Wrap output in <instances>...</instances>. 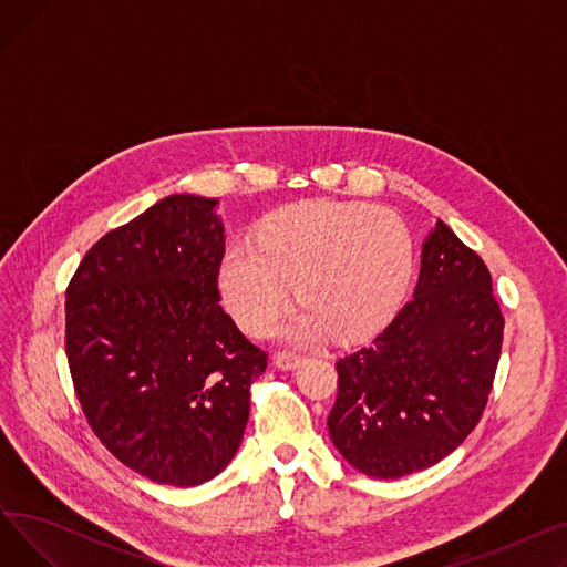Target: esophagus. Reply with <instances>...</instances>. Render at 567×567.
Listing matches in <instances>:
<instances>
[{
    "mask_svg": "<svg viewBox=\"0 0 567 567\" xmlns=\"http://www.w3.org/2000/svg\"><path fill=\"white\" fill-rule=\"evenodd\" d=\"M301 363H303L301 353H293V351H278L276 353V365L280 370H296Z\"/></svg>",
    "mask_w": 567,
    "mask_h": 567,
    "instance_id": "esophagus-1",
    "label": "esophagus"
}]
</instances>
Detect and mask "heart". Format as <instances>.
<instances>
[{
  "instance_id": "obj_1",
  "label": "heart",
  "mask_w": 567,
  "mask_h": 567,
  "mask_svg": "<svg viewBox=\"0 0 567 567\" xmlns=\"http://www.w3.org/2000/svg\"><path fill=\"white\" fill-rule=\"evenodd\" d=\"M413 241L389 208L303 202L266 218L257 238H236L220 259L225 308L250 333L274 323L291 293L303 306L282 326L291 340L363 338L409 287Z\"/></svg>"
}]
</instances>
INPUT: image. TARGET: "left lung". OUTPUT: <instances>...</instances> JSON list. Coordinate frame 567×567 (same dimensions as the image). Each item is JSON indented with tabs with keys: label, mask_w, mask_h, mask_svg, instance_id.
I'll return each instance as SVG.
<instances>
[{
	"label": "left lung",
	"mask_w": 567,
	"mask_h": 567,
	"mask_svg": "<svg viewBox=\"0 0 567 567\" xmlns=\"http://www.w3.org/2000/svg\"><path fill=\"white\" fill-rule=\"evenodd\" d=\"M501 342L485 261L436 220L413 299L336 363L338 398L326 423L333 445L372 478H402L449 457L481 421Z\"/></svg>",
	"instance_id": "obj_1"
}]
</instances>
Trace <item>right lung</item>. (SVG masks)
I'll return each mask as SVG.
<instances>
[{
	"label": "right lung",
	"instance_id": "1",
	"mask_svg": "<svg viewBox=\"0 0 567 567\" xmlns=\"http://www.w3.org/2000/svg\"><path fill=\"white\" fill-rule=\"evenodd\" d=\"M216 197L169 195L107 231L66 289V355L105 449L144 478L195 487L231 462L266 353L220 308Z\"/></svg>",
	"mask_w": 567,
	"mask_h": 567
}]
</instances>
